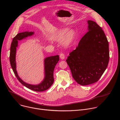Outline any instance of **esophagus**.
I'll return each mask as SVG.
<instances>
[{"mask_svg":"<svg viewBox=\"0 0 120 120\" xmlns=\"http://www.w3.org/2000/svg\"><path fill=\"white\" fill-rule=\"evenodd\" d=\"M60 57L61 58V59H64L65 57V55L64 53H61L60 54Z\"/></svg>","mask_w":120,"mask_h":120,"instance_id":"1","label":"esophagus"}]
</instances>
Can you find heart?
Returning <instances> with one entry per match:
<instances>
[{
	"mask_svg": "<svg viewBox=\"0 0 120 120\" xmlns=\"http://www.w3.org/2000/svg\"><path fill=\"white\" fill-rule=\"evenodd\" d=\"M67 31L66 29L60 30L56 33V35L53 37V38L56 40H59L62 39L64 36L65 34ZM75 37V33L73 31H70L68 32L65 36L63 44L65 45H69L73 40V39Z\"/></svg>",
	"mask_w": 120,
	"mask_h": 120,
	"instance_id": "1",
	"label": "heart"
}]
</instances>
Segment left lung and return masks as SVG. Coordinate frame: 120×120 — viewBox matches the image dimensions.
Instances as JSON below:
<instances>
[{
    "mask_svg": "<svg viewBox=\"0 0 120 120\" xmlns=\"http://www.w3.org/2000/svg\"><path fill=\"white\" fill-rule=\"evenodd\" d=\"M88 23V31L66 60L74 79L82 85L97 82L109 61V43L104 31L94 21Z\"/></svg>",
    "mask_w": 120,
    "mask_h": 120,
    "instance_id": "1",
    "label": "left lung"
}]
</instances>
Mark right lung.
<instances>
[{
	"instance_id": "add662e5",
	"label": "right lung",
	"mask_w": 120,
	"mask_h": 120,
	"mask_svg": "<svg viewBox=\"0 0 120 120\" xmlns=\"http://www.w3.org/2000/svg\"><path fill=\"white\" fill-rule=\"evenodd\" d=\"M34 33L33 32H25L19 33L14 38L12 42L10 52V63L13 72L18 80L25 86L27 88L34 91L43 92L47 90L54 82V70L56 64L59 60L58 55L48 57L45 59V77L44 81L39 84L32 85L22 81L16 71L15 64V53L16 47L18 46V40H21L28 36L32 35Z\"/></svg>"
}]
</instances>
